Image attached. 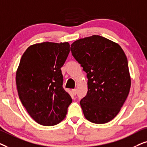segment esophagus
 <instances>
[{
	"label": "esophagus",
	"mask_w": 147,
	"mask_h": 147,
	"mask_svg": "<svg viewBox=\"0 0 147 147\" xmlns=\"http://www.w3.org/2000/svg\"><path fill=\"white\" fill-rule=\"evenodd\" d=\"M72 93H73L74 95H77V90L76 89H72Z\"/></svg>",
	"instance_id": "1"
}]
</instances>
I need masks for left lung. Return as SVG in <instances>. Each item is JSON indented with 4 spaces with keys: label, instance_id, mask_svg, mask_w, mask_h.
Segmentation results:
<instances>
[{
    "label": "left lung",
    "instance_id": "1",
    "mask_svg": "<svg viewBox=\"0 0 147 147\" xmlns=\"http://www.w3.org/2000/svg\"><path fill=\"white\" fill-rule=\"evenodd\" d=\"M72 55L87 73L88 91L80 101L85 118L105 124L116 117L131 85L128 60L118 44L94 35L70 46Z\"/></svg>",
    "mask_w": 147,
    "mask_h": 147
}]
</instances>
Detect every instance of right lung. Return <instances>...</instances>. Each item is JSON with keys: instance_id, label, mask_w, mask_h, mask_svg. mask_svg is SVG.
Listing matches in <instances>:
<instances>
[{"instance_id": "1", "label": "right lung", "mask_w": 147, "mask_h": 147, "mask_svg": "<svg viewBox=\"0 0 147 147\" xmlns=\"http://www.w3.org/2000/svg\"><path fill=\"white\" fill-rule=\"evenodd\" d=\"M70 52L68 42H43L30 46L16 72L19 99L37 123L51 126L63 120L72 103L64 89L61 67Z\"/></svg>"}]
</instances>
